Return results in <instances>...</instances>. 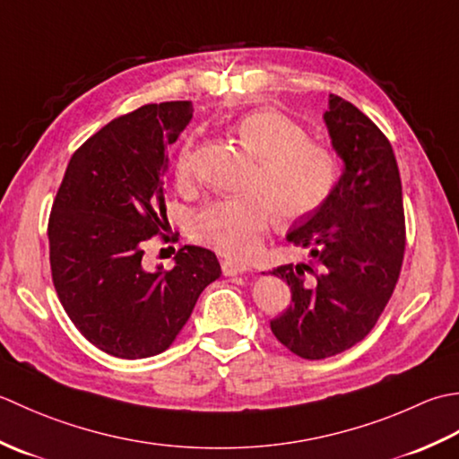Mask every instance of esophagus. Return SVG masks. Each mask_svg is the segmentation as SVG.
I'll list each match as a JSON object with an SVG mask.
<instances>
[{
    "label": "esophagus",
    "instance_id": "obj_1",
    "mask_svg": "<svg viewBox=\"0 0 459 459\" xmlns=\"http://www.w3.org/2000/svg\"><path fill=\"white\" fill-rule=\"evenodd\" d=\"M221 271H223V275H226V277H233V275L246 273L247 265L238 264V261H233V259H223L221 261Z\"/></svg>",
    "mask_w": 459,
    "mask_h": 459
}]
</instances>
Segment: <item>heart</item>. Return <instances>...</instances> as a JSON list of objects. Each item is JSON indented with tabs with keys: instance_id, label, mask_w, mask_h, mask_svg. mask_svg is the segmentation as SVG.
I'll list each match as a JSON object with an SVG mask.
<instances>
[{
	"instance_id": "obj_1",
	"label": "heart",
	"mask_w": 459,
	"mask_h": 459,
	"mask_svg": "<svg viewBox=\"0 0 459 459\" xmlns=\"http://www.w3.org/2000/svg\"><path fill=\"white\" fill-rule=\"evenodd\" d=\"M246 151L257 158L246 190L247 195L205 204L194 213L190 236L226 257H249L269 231L273 216L281 221L301 220L334 190L339 156L321 140L308 138L307 128L279 110H254L233 125ZM194 174L192 143L176 160V180L188 184Z\"/></svg>"
}]
</instances>
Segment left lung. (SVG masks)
<instances>
[{
    "label": "left lung",
    "instance_id": "8db88e82",
    "mask_svg": "<svg viewBox=\"0 0 459 459\" xmlns=\"http://www.w3.org/2000/svg\"><path fill=\"white\" fill-rule=\"evenodd\" d=\"M325 123L344 160L342 176L321 208L287 233L311 259L271 271L291 287V305L271 321V331L307 360L334 357L374 329L394 293L406 249L402 182L390 140L336 95H329Z\"/></svg>",
    "mask_w": 459,
    "mask_h": 459
}]
</instances>
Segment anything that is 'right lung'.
<instances>
[{"label": "right lung", "instance_id": "obj_1", "mask_svg": "<svg viewBox=\"0 0 459 459\" xmlns=\"http://www.w3.org/2000/svg\"><path fill=\"white\" fill-rule=\"evenodd\" d=\"M192 120L188 100L144 105L110 120L71 156L49 226L51 277L73 325L102 352L146 359L164 352L200 293L221 275L216 254L184 246L172 269L143 265L166 233L168 146Z\"/></svg>", "mask_w": 459, "mask_h": 459}]
</instances>
